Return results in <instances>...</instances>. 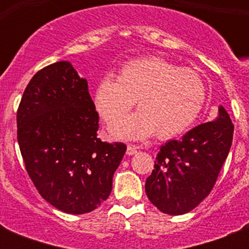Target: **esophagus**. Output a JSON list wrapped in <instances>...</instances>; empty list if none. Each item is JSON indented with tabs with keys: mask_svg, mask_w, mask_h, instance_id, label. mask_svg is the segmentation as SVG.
I'll use <instances>...</instances> for the list:
<instances>
[{
	"mask_svg": "<svg viewBox=\"0 0 249 249\" xmlns=\"http://www.w3.org/2000/svg\"><path fill=\"white\" fill-rule=\"evenodd\" d=\"M137 151H138V147H137V146L129 144L128 147H126V155H134Z\"/></svg>",
	"mask_w": 249,
	"mask_h": 249,
	"instance_id": "1",
	"label": "esophagus"
}]
</instances>
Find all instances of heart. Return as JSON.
Here are the masks:
<instances>
[{
	"label": "heart",
	"mask_w": 249,
	"mask_h": 249,
	"mask_svg": "<svg viewBox=\"0 0 249 249\" xmlns=\"http://www.w3.org/2000/svg\"><path fill=\"white\" fill-rule=\"evenodd\" d=\"M137 103L138 113L122 119ZM205 102V86L196 72L178 68L160 56L130 60L112 79L98 81L93 103L119 140L140 141L154 136L170 140L191 126Z\"/></svg>",
	"instance_id": "b5f03b06"
}]
</instances>
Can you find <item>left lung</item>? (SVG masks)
Masks as SVG:
<instances>
[{
	"label": "left lung",
	"instance_id": "left-lung-1",
	"mask_svg": "<svg viewBox=\"0 0 249 249\" xmlns=\"http://www.w3.org/2000/svg\"><path fill=\"white\" fill-rule=\"evenodd\" d=\"M234 125L218 106L213 121L197 125L181 140L160 147L144 190L160 212L179 216L193 211L208 196L232 143Z\"/></svg>",
	"mask_w": 249,
	"mask_h": 249
}]
</instances>
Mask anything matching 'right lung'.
<instances>
[{
    "label": "right lung",
    "instance_id": "right-lung-1",
    "mask_svg": "<svg viewBox=\"0 0 249 249\" xmlns=\"http://www.w3.org/2000/svg\"><path fill=\"white\" fill-rule=\"evenodd\" d=\"M98 119L88 81L66 60L37 72L21 97L18 143L25 169L41 196L64 213H89L107 200L126 151L98 138Z\"/></svg>",
    "mask_w": 249,
    "mask_h": 249
}]
</instances>
